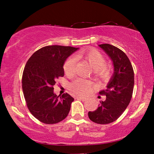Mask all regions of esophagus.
I'll use <instances>...</instances> for the list:
<instances>
[{
	"mask_svg": "<svg viewBox=\"0 0 154 154\" xmlns=\"http://www.w3.org/2000/svg\"><path fill=\"white\" fill-rule=\"evenodd\" d=\"M76 99H78V100H85L86 98L85 97H81V96H76Z\"/></svg>",
	"mask_w": 154,
	"mask_h": 154,
	"instance_id": "1",
	"label": "esophagus"
}]
</instances>
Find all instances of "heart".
Here are the masks:
<instances>
[{
  "instance_id": "heart-1",
  "label": "heart",
  "mask_w": 154,
  "mask_h": 154,
  "mask_svg": "<svg viewBox=\"0 0 154 154\" xmlns=\"http://www.w3.org/2000/svg\"><path fill=\"white\" fill-rule=\"evenodd\" d=\"M76 57L84 59L87 61L90 66L93 69V74L97 79L101 81L106 80L110 76L111 67L105 64V58L103 54L95 49L87 51H81L76 54ZM75 59L73 57L68 58L64 62V71L66 75H72L74 71ZM92 88V83L86 80L79 79L75 80L69 85V89L75 94H88Z\"/></svg>"
}]
</instances>
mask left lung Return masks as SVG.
<instances>
[{"mask_svg": "<svg viewBox=\"0 0 154 154\" xmlns=\"http://www.w3.org/2000/svg\"><path fill=\"white\" fill-rule=\"evenodd\" d=\"M99 46L112 60L114 73L106 88L99 92L106 97L98 108L88 112V117L94 123L108 124L116 121L130 104L134 88V71L125 52L110 44Z\"/></svg>", "mask_w": 154, "mask_h": 154, "instance_id": "obj_1", "label": "left lung"}]
</instances>
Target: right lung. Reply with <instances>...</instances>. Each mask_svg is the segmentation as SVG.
<instances>
[{
    "mask_svg": "<svg viewBox=\"0 0 154 154\" xmlns=\"http://www.w3.org/2000/svg\"><path fill=\"white\" fill-rule=\"evenodd\" d=\"M79 48L49 45L37 50L27 61L22 75V90L31 114L42 123L55 124L69 114L74 99L68 93L57 96L54 85L64 75L65 61Z\"/></svg>",
    "mask_w": 154,
    "mask_h": 154,
    "instance_id": "add662e5",
    "label": "right lung"
}]
</instances>
